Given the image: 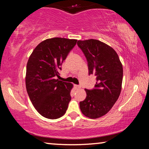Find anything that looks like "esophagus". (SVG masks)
I'll list each match as a JSON object with an SVG mask.
<instances>
[{"mask_svg": "<svg viewBox=\"0 0 149 149\" xmlns=\"http://www.w3.org/2000/svg\"><path fill=\"white\" fill-rule=\"evenodd\" d=\"M74 87H75V89H79L80 88H81L80 85H75Z\"/></svg>", "mask_w": 149, "mask_h": 149, "instance_id": "1", "label": "esophagus"}]
</instances>
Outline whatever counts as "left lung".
I'll use <instances>...</instances> for the list:
<instances>
[{"instance_id":"left-lung-1","label":"left lung","mask_w":149,"mask_h":149,"mask_svg":"<svg viewBox=\"0 0 149 149\" xmlns=\"http://www.w3.org/2000/svg\"><path fill=\"white\" fill-rule=\"evenodd\" d=\"M77 45L86 57L89 75L95 74V89H85L87 97L79 102L83 114L96 119L109 112L122 90L123 67L114 49L96 39L78 41Z\"/></svg>"}]
</instances>
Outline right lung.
<instances>
[{"mask_svg":"<svg viewBox=\"0 0 149 149\" xmlns=\"http://www.w3.org/2000/svg\"><path fill=\"white\" fill-rule=\"evenodd\" d=\"M76 42V39L60 37L45 40L35 48L27 63V94L37 112L48 119L62 116L71 100L73 84L56 77Z\"/></svg>","mask_w":149,"mask_h":149,"instance_id":"right-lung-1","label":"right lung"}]
</instances>
